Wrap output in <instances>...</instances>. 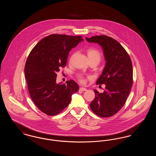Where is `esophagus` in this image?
I'll return each mask as SVG.
<instances>
[{
  "instance_id": "1",
  "label": "esophagus",
  "mask_w": 156,
  "mask_h": 156,
  "mask_svg": "<svg viewBox=\"0 0 156 156\" xmlns=\"http://www.w3.org/2000/svg\"><path fill=\"white\" fill-rule=\"evenodd\" d=\"M80 90H81V91H85V90H87V89H86L85 88L81 87V88H80Z\"/></svg>"
}]
</instances>
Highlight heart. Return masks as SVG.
Instances as JSON below:
<instances>
[{
    "instance_id": "b5f03b06",
    "label": "heart",
    "mask_w": 156,
    "mask_h": 156,
    "mask_svg": "<svg viewBox=\"0 0 156 156\" xmlns=\"http://www.w3.org/2000/svg\"><path fill=\"white\" fill-rule=\"evenodd\" d=\"M87 54H88V57L89 61H95V62H97V64L100 62V61L101 59V52L95 48L89 49L87 51ZM73 56H74V55H73L71 56V59L73 58ZM78 79H79L80 82H81L82 83H84L85 82V79L82 75H78Z\"/></svg>"
}]
</instances>
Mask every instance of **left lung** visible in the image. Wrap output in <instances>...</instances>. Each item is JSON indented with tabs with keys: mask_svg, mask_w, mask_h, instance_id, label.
<instances>
[{
	"mask_svg": "<svg viewBox=\"0 0 156 156\" xmlns=\"http://www.w3.org/2000/svg\"><path fill=\"white\" fill-rule=\"evenodd\" d=\"M86 40L100 45L106 60L102 74L97 81V85L105 84V90L103 93L94 90L95 97L90 108L99 116L111 117L123 106L132 89V61L125 49L112 37L95 36L86 37Z\"/></svg>",
	"mask_w": 156,
	"mask_h": 156,
	"instance_id": "left-lung-1",
	"label": "left lung"
}]
</instances>
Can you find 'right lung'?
<instances>
[{"instance_id": "1", "label": "right lung", "mask_w": 156, "mask_h": 156, "mask_svg": "<svg viewBox=\"0 0 156 156\" xmlns=\"http://www.w3.org/2000/svg\"><path fill=\"white\" fill-rule=\"evenodd\" d=\"M83 40L81 36L53 34L41 41L31 51L24 67L29 94L41 111L55 116L62 111L79 90L73 80L57 83V73L67 64L69 52Z\"/></svg>"}]
</instances>
